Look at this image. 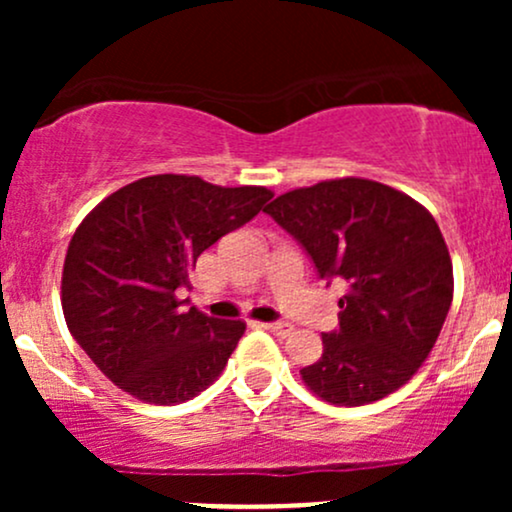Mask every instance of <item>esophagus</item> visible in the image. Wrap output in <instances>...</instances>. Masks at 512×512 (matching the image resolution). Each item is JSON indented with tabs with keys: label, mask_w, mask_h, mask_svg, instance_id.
I'll list each match as a JSON object with an SVG mask.
<instances>
[{
	"label": "esophagus",
	"mask_w": 512,
	"mask_h": 512,
	"mask_svg": "<svg viewBox=\"0 0 512 512\" xmlns=\"http://www.w3.org/2000/svg\"><path fill=\"white\" fill-rule=\"evenodd\" d=\"M262 327H264V330H267V332L276 334V337H289L291 330H293L289 322H264Z\"/></svg>",
	"instance_id": "obj_1"
}]
</instances>
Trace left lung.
Wrapping results in <instances>:
<instances>
[{"instance_id": "left-lung-1", "label": "left lung", "mask_w": 512, "mask_h": 512, "mask_svg": "<svg viewBox=\"0 0 512 512\" xmlns=\"http://www.w3.org/2000/svg\"><path fill=\"white\" fill-rule=\"evenodd\" d=\"M269 216L339 276V330L322 334V356L301 370L310 392L337 407L378 402L416 373L452 303V262L436 219L395 187L334 178L296 187Z\"/></svg>"}]
</instances>
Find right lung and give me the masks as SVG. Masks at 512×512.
Wrapping results in <instances>:
<instances>
[{"instance_id":"right-lung-1","label":"right lung","mask_w":512,"mask_h":512,"mask_svg":"<svg viewBox=\"0 0 512 512\" xmlns=\"http://www.w3.org/2000/svg\"><path fill=\"white\" fill-rule=\"evenodd\" d=\"M272 197L260 185L163 173L88 211L64 257L62 313L105 378L149 404H180L219 378L245 322L185 310L178 291L197 257Z\"/></svg>"}]
</instances>
